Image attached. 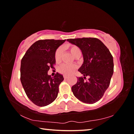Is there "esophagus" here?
I'll use <instances>...</instances> for the list:
<instances>
[{"label": "esophagus", "instance_id": "esophagus-1", "mask_svg": "<svg viewBox=\"0 0 134 134\" xmlns=\"http://www.w3.org/2000/svg\"><path fill=\"white\" fill-rule=\"evenodd\" d=\"M63 77H64V79H67L68 78V76H64Z\"/></svg>", "mask_w": 134, "mask_h": 134}]
</instances>
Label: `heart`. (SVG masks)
Masks as SVG:
<instances>
[{
    "instance_id": "b5f03b06",
    "label": "heart",
    "mask_w": 134,
    "mask_h": 134,
    "mask_svg": "<svg viewBox=\"0 0 134 134\" xmlns=\"http://www.w3.org/2000/svg\"><path fill=\"white\" fill-rule=\"evenodd\" d=\"M67 48L72 54V55L76 57L77 56L81 55V50L79 47L75 45H69L67 46ZM63 54V49L59 47L55 51L54 54V58L57 63H60L62 60V57ZM77 69V66L74 64H64L59 67L58 71L60 73L64 76H70Z\"/></svg>"
}]
</instances>
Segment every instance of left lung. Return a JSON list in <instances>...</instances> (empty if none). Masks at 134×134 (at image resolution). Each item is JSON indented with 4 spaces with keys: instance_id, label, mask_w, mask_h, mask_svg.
I'll return each instance as SVG.
<instances>
[{
    "instance_id": "8db88e82",
    "label": "left lung",
    "mask_w": 134,
    "mask_h": 134,
    "mask_svg": "<svg viewBox=\"0 0 134 134\" xmlns=\"http://www.w3.org/2000/svg\"><path fill=\"white\" fill-rule=\"evenodd\" d=\"M79 47L84 62L79 71L84 77H77L72 86L76 97L83 103L93 104L99 101L110 85L113 73V60L109 49L96 38H82L67 40ZM89 76L88 81H85Z\"/></svg>"
}]
</instances>
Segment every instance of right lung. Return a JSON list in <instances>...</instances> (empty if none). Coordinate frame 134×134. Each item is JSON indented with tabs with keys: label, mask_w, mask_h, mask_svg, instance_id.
Returning a JSON list of instances; mask_svg holds the SVG:
<instances>
[{
	"label": "right lung",
	"mask_w": 134,
	"mask_h": 134,
	"mask_svg": "<svg viewBox=\"0 0 134 134\" xmlns=\"http://www.w3.org/2000/svg\"><path fill=\"white\" fill-rule=\"evenodd\" d=\"M64 40H41L26 51L21 60V81L29 100L38 106H45L55 100L59 85L64 80L57 72L54 77L48 75L50 68L54 69L56 49Z\"/></svg>",
	"instance_id": "1"
}]
</instances>
